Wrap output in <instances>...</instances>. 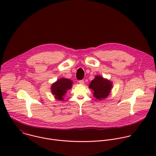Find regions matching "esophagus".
<instances>
[{"label":"esophagus","instance_id":"esophagus-1","mask_svg":"<svg viewBox=\"0 0 156 156\" xmlns=\"http://www.w3.org/2000/svg\"><path fill=\"white\" fill-rule=\"evenodd\" d=\"M78 82H79V83H80V84H84V80H80Z\"/></svg>","mask_w":156,"mask_h":156}]
</instances>
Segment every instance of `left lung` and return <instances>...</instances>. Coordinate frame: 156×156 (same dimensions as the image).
Returning a JSON list of instances; mask_svg holds the SVG:
<instances>
[{
	"label": "left lung",
	"mask_w": 156,
	"mask_h": 156,
	"mask_svg": "<svg viewBox=\"0 0 156 156\" xmlns=\"http://www.w3.org/2000/svg\"><path fill=\"white\" fill-rule=\"evenodd\" d=\"M112 83L110 80L104 78L101 76L97 75L91 81L89 87L93 91L94 96L98 100L104 99L109 95Z\"/></svg>",
	"instance_id": "left-lung-1"
}]
</instances>
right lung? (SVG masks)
<instances>
[{"label": "right lung", "instance_id": "obj_1", "mask_svg": "<svg viewBox=\"0 0 156 156\" xmlns=\"http://www.w3.org/2000/svg\"><path fill=\"white\" fill-rule=\"evenodd\" d=\"M73 81L67 78H60L56 82L53 83L51 86V91L55 98L62 101L63 96L69 90H70L72 87Z\"/></svg>", "mask_w": 156, "mask_h": 156}]
</instances>
